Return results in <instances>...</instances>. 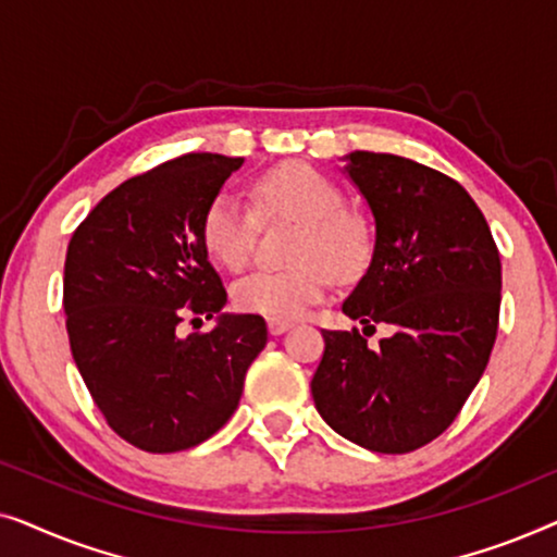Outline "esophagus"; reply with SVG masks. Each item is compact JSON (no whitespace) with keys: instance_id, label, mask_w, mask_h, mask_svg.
<instances>
[{"instance_id":"1","label":"esophagus","mask_w":557,"mask_h":557,"mask_svg":"<svg viewBox=\"0 0 557 557\" xmlns=\"http://www.w3.org/2000/svg\"><path fill=\"white\" fill-rule=\"evenodd\" d=\"M292 322H286V319H269V332L271 334H284L292 330Z\"/></svg>"}]
</instances>
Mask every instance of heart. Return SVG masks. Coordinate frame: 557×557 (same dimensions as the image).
I'll return each mask as SVG.
<instances>
[{
	"label": "heart",
	"mask_w": 557,
	"mask_h": 557,
	"mask_svg": "<svg viewBox=\"0 0 557 557\" xmlns=\"http://www.w3.org/2000/svg\"><path fill=\"white\" fill-rule=\"evenodd\" d=\"M250 208L233 193H218L200 220L202 246L231 271L246 269L261 220H299L288 269H261L233 286L235 307L269 319H296L322 301L332 278L357 281L372 261V227L317 166L292 162L263 172L250 187Z\"/></svg>",
	"instance_id": "obj_1"
}]
</instances>
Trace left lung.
Wrapping results in <instances>:
<instances>
[{"instance_id": "1", "label": "left lung", "mask_w": 557, "mask_h": 557, "mask_svg": "<svg viewBox=\"0 0 557 557\" xmlns=\"http://www.w3.org/2000/svg\"><path fill=\"white\" fill-rule=\"evenodd\" d=\"M349 177L375 215L372 263L342 311L360 330H324L311 377L319 416L377 454H408L461 413L499 330L502 263L490 225L459 182L413 159L349 154ZM370 337V334H368Z\"/></svg>"}]
</instances>
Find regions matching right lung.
Returning a JSON list of instances; mask_svg holds the SVG:
<instances>
[{"label": "right lung", "instance_id": "right-lung-1", "mask_svg": "<svg viewBox=\"0 0 557 557\" xmlns=\"http://www.w3.org/2000/svg\"><path fill=\"white\" fill-rule=\"evenodd\" d=\"M240 164L193 151L136 174L67 243L73 360L111 431L141 451H185L223 429L269 339L258 314H223L212 332L177 337L182 319H212L227 301L200 220Z\"/></svg>", "mask_w": 557, "mask_h": 557}]
</instances>
